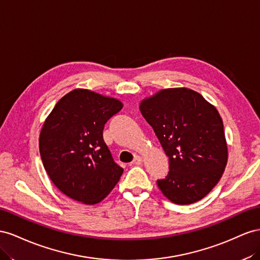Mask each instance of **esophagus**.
I'll return each instance as SVG.
<instances>
[{"label": "esophagus", "mask_w": 260, "mask_h": 260, "mask_svg": "<svg viewBox=\"0 0 260 260\" xmlns=\"http://www.w3.org/2000/svg\"><path fill=\"white\" fill-rule=\"evenodd\" d=\"M143 162V157L142 155H139V154H136L135 157H134V160H133V163H134V165H140V163Z\"/></svg>", "instance_id": "esophagus-1"}]
</instances>
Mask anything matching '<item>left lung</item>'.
Listing matches in <instances>:
<instances>
[{
  "label": "left lung",
  "mask_w": 260,
  "mask_h": 260,
  "mask_svg": "<svg viewBox=\"0 0 260 260\" xmlns=\"http://www.w3.org/2000/svg\"><path fill=\"white\" fill-rule=\"evenodd\" d=\"M139 110L169 157L157 181L169 200L189 205L216 186L228 162L223 122L213 105L189 88H168L142 100Z\"/></svg>",
  "instance_id": "left-lung-1"
}]
</instances>
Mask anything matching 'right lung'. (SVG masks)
<instances>
[{
	"instance_id": "add662e5",
	"label": "right lung",
	"mask_w": 260,
	"mask_h": 260,
	"mask_svg": "<svg viewBox=\"0 0 260 260\" xmlns=\"http://www.w3.org/2000/svg\"><path fill=\"white\" fill-rule=\"evenodd\" d=\"M123 103L88 89L66 93L44 121L39 136L43 167L55 186L86 205L105 199L123 174L102 132Z\"/></svg>"
}]
</instances>
